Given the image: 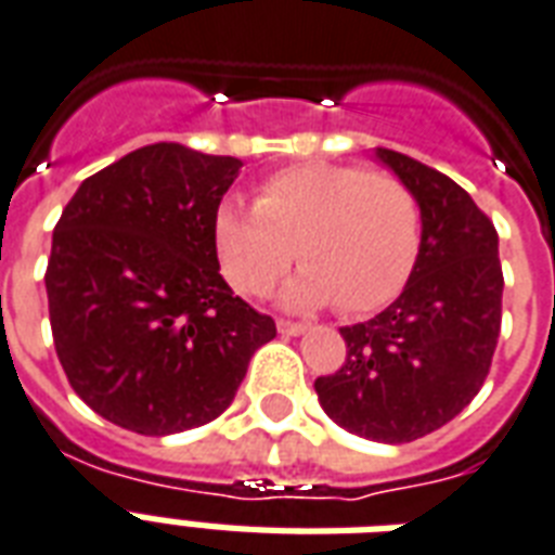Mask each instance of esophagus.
<instances>
[{"label":"esophagus","instance_id":"1","mask_svg":"<svg viewBox=\"0 0 555 555\" xmlns=\"http://www.w3.org/2000/svg\"><path fill=\"white\" fill-rule=\"evenodd\" d=\"M278 331H281L283 336H298V333L307 331V324L289 322V319H278Z\"/></svg>","mask_w":555,"mask_h":555}]
</instances>
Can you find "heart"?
Masks as SVG:
<instances>
[{
    "label": "heart",
    "mask_w": 555,
    "mask_h": 555,
    "mask_svg": "<svg viewBox=\"0 0 555 555\" xmlns=\"http://www.w3.org/2000/svg\"><path fill=\"white\" fill-rule=\"evenodd\" d=\"M421 228V204L401 178L362 166L298 164L266 175L251 207L222 198L214 245L236 293L266 295L295 257L304 272L286 286L293 307L333 301L341 315H365L406 286Z\"/></svg>",
    "instance_id": "1"
}]
</instances>
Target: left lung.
Returning a JSON list of instances; mask_svg holds the SVG:
<instances>
[{
	"mask_svg": "<svg viewBox=\"0 0 555 555\" xmlns=\"http://www.w3.org/2000/svg\"><path fill=\"white\" fill-rule=\"evenodd\" d=\"M377 157L421 204L418 262L398 301L341 327L345 362L315 395L348 433L403 444L456 418L489 377L503 269L494 224L460 183L391 149Z\"/></svg>",
	"mask_w": 555,
	"mask_h": 555,
	"instance_id": "8db88e82",
	"label": "left lung"
}]
</instances>
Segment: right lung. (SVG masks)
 <instances>
[{"label":"right lung","mask_w":555,"mask_h":555,"mask_svg":"<svg viewBox=\"0 0 555 555\" xmlns=\"http://www.w3.org/2000/svg\"><path fill=\"white\" fill-rule=\"evenodd\" d=\"M243 160L154 143L90 175L52 233L49 322L75 395L169 436L219 418L272 315L219 274L214 214Z\"/></svg>","instance_id":"obj_1"}]
</instances>
